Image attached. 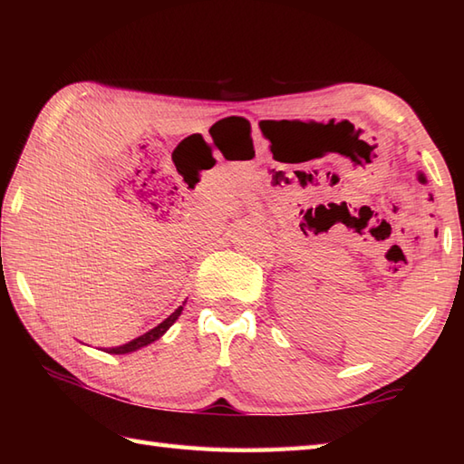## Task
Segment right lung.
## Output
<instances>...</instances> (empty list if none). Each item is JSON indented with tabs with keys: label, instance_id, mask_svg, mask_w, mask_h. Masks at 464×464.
<instances>
[{
	"label": "right lung",
	"instance_id": "right-lung-1",
	"mask_svg": "<svg viewBox=\"0 0 464 464\" xmlns=\"http://www.w3.org/2000/svg\"><path fill=\"white\" fill-rule=\"evenodd\" d=\"M181 311H183V307H179V309H175L169 317H167L163 323H160L157 324L155 329H151V331H147L145 334H141V337H137V339H133V341H130V343H125V344H121V347H113V349H107V353H113V354H125V353H131V351H137V349H141V347H145V344H150V343H153V341H157L161 337V334L171 327V324L177 321V317H179L181 314Z\"/></svg>",
	"mask_w": 464,
	"mask_h": 464
}]
</instances>
